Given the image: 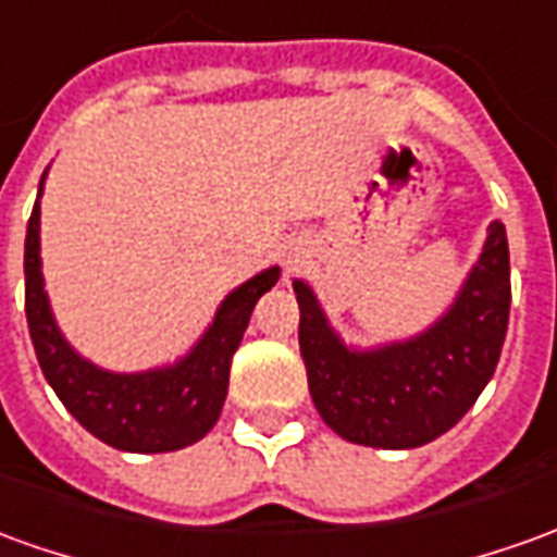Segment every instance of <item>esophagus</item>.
<instances>
[{"instance_id":"esophagus-1","label":"esophagus","mask_w":557,"mask_h":557,"mask_svg":"<svg viewBox=\"0 0 557 557\" xmlns=\"http://www.w3.org/2000/svg\"><path fill=\"white\" fill-rule=\"evenodd\" d=\"M301 262H305V244L301 240H286V247H283V265H286V271H295Z\"/></svg>"}]
</instances>
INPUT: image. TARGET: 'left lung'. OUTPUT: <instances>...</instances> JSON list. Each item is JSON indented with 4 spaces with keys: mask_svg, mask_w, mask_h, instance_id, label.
<instances>
[{
    "mask_svg": "<svg viewBox=\"0 0 557 557\" xmlns=\"http://www.w3.org/2000/svg\"><path fill=\"white\" fill-rule=\"evenodd\" d=\"M292 286L307 386L322 422L349 443L413 449L446 434L495 373L509 322L507 228L497 220L488 225L453 307L398 344L346 346L305 280Z\"/></svg>",
    "mask_w": 557,
    "mask_h": 557,
    "instance_id": "left-lung-1",
    "label": "left lung"
}]
</instances>
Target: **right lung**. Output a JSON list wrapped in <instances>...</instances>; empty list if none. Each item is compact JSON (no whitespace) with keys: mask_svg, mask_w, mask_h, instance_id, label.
I'll list each match as a JSON object with an SVG mask.
<instances>
[{"mask_svg":"<svg viewBox=\"0 0 557 557\" xmlns=\"http://www.w3.org/2000/svg\"><path fill=\"white\" fill-rule=\"evenodd\" d=\"M45 174L38 184V198ZM38 228L41 208L35 201L23 252L26 322L45 380L65 404V410L92 437L123 453H174L201 441L220 419L228 395L232 356L247 332L252 307L277 283L280 268H265L262 274L228 292L208 332L181 361L141 373H114L77 356L62 337L41 277Z\"/></svg>","mask_w":557,"mask_h":557,"instance_id":"right-lung-1","label":"right lung"}]
</instances>
